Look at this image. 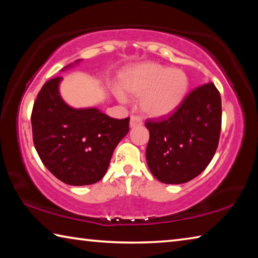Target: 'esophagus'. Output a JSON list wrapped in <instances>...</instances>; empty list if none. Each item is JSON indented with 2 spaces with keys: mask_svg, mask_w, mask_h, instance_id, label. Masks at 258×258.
I'll return each mask as SVG.
<instances>
[{
  "mask_svg": "<svg viewBox=\"0 0 258 258\" xmlns=\"http://www.w3.org/2000/svg\"><path fill=\"white\" fill-rule=\"evenodd\" d=\"M141 125H142V119L140 118L139 116H131V120H130L131 127H137V126H141Z\"/></svg>",
  "mask_w": 258,
  "mask_h": 258,
  "instance_id": "1",
  "label": "esophagus"
}]
</instances>
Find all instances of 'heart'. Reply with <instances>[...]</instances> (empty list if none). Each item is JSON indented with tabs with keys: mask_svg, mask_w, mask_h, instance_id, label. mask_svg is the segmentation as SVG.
Returning <instances> with one entry per match:
<instances>
[{
	"mask_svg": "<svg viewBox=\"0 0 258 258\" xmlns=\"http://www.w3.org/2000/svg\"><path fill=\"white\" fill-rule=\"evenodd\" d=\"M189 77L182 69L146 62L124 74L120 86L123 92L140 98V108L147 116L166 117L181 106L189 91ZM119 100H125L117 93Z\"/></svg>",
	"mask_w": 258,
	"mask_h": 258,
	"instance_id": "heart-1",
	"label": "heart"
}]
</instances>
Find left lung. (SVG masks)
Segmentation results:
<instances>
[{"label": "left lung", "mask_w": 258, "mask_h": 258, "mask_svg": "<svg viewBox=\"0 0 258 258\" xmlns=\"http://www.w3.org/2000/svg\"><path fill=\"white\" fill-rule=\"evenodd\" d=\"M221 95L212 82L195 89L171 116L146 123L150 172L166 184H182L211 163L221 133Z\"/></svg>", "instance_id": "obj_1"}]
</instances>
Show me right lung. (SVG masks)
Listing matches in <instances>:
<instances>
[{
	"mask_svg": "<svg viewBox=\"0 0 258 258\" xmlns=\"http://www.w3.org/2000/svg\"><path fill=\"white\" fill-rule=\"evenodd\" d=\"M61 81L59 76L46 82L34 103V145L42 163L60 181L93 184L104 176L113 150L128 133L130 118H111L94 107H71L60 94Z\"/></svg>",
	"mask_w": 258,
	"mask_h": 258,
	"instance_id": "add662e5",
	"label": "right lung"
}]
</instances>
